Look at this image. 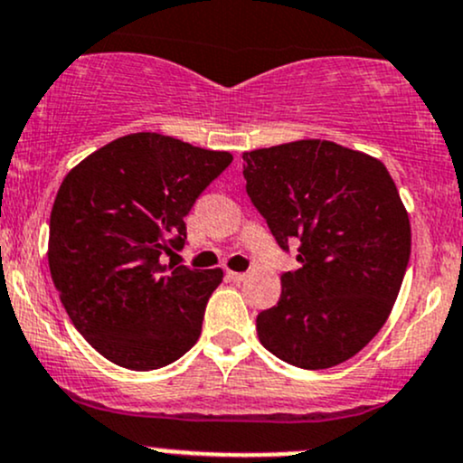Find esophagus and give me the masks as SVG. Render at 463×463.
Wrapping results in <instances>:
<instances>
[{
    "label": "esophagus",
    "instance_id": "1",
    "mask_svg": "<svg viewBox=\"0 0 463 463\" xmlns=\"http://www.w3.org/2000/svg\"><path fill=\"white\" fill-rule=\"evenodd\" d=\"M228 279H231L232 283H243L248 279V274L246 272H231V270H228Z\"/></svg>",
    "mask_w": 463,
    "mask_h": 463
}]
</instances>
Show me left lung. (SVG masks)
I'll use <instances>...</instances> for the list:
<instances>
[{"label": "left lung", "mask_w": 463, "mask_h": 463, "mask_svg": "<svg viewBox=\"0 0 463 463\" xmlns=\"http://www.w3.org/2000/svg\"><path fill=\"white\" fill-rule=\"evenodd\" d=\"M250 202L301 268L281 277L279 303L257 317L268 352L301 369H329L380 332L411 257L395 182L375 157L329 140L243 154Z\"/></svg>", "instance_id": "8db88e82"}]
</instances>
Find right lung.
I'll return each instance as SVG.
<instances>
[{
  "instance_id": "obj_1",
  "label": "right lung",
  "mask_w": 463,
  "mask_h": 463,
  "mask_svg": "<svg viewBox=\"0 0 463 463\" xmlns=\"http://www.w3.org/2000/svg\"><path fill=\"white\" fill-rule=\"evenodd\" d=\"M232 162L171 136L129 134L76 165L50 213L48 263L65 312L100 355L151 372L197 343L222 270L162 263L191 206Z\"/></svg>"
}]
</instances>
